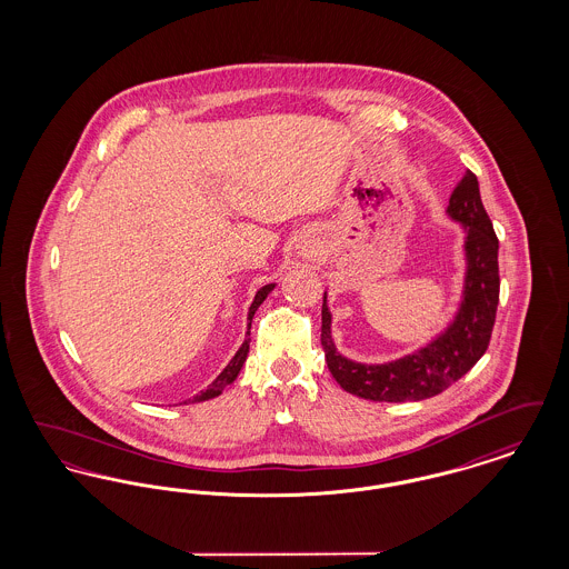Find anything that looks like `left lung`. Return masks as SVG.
Returning a JSON list of instances; mask_svg holds the SVG:
<instances>
[{"label":"left lung","instance_id":"obj_1","mask_svg":"<svg viewBox=\"0 0 569 569\" xmlns=\"http://www.w3.org/2000/svg\"><path fill=\"white\" fill-rule=\"evenodd\" d=\"M448 213L467 230V277L459 316L420 352L388 365H360L335 350L330 313L322 305V348L337 383L360 399L403 403L422 401L459 381L487 352L499 305V241L480 198L478 177L467 170L450 196Z\"/></svg>","mask_w":569,"mask_h":569}]
</instances>
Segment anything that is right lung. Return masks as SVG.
<instances>
[{
    "mask_svg": "<svg viewBox=\"0 0 569 569\" xmlns=\"http://www.w3.org/2000/svg\"><path fill=\"white\" fill-rule=\"evenodd\" d=\"M272 283L269 286H264V288H260L258 292H256V298H253V302H251V307H249V326H247V339L243 341V346L239 348V352L234 353V358L228 362V367L217 376L216 381L207 388V390H202L200 395H196L193 397V403H200V401H207V399H213L217 395H221V390L226 388V386H230L237 376H239V371L243 369V362L247 360V353H249V341H251V337H249V328H251V318H253V313L258 311V307L264 302V298L269 297V292H271Z\"/></svg>",
    "mask_w": 569,
    "mask_h": 569,
    "instance_id": "add662e5",
    "label": "right lung"
}]
</instances>
